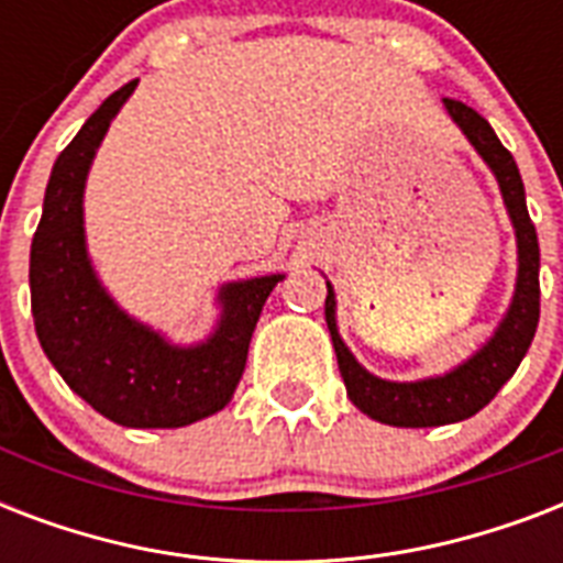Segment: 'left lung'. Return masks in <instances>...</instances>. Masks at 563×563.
Returning <instances> with one entry per match:
<instances>
[{"label":"left lung","mask_w":563,"mask_h":563,"mask_svg":"<svg viewBox=\"0 0 563 563\" xmlns=\"http://www.w3.org/2000/svg\"><path fill=\"white\" fill-rule=\"evenodd\" d=\"M446 117L453 119L459 131L467 136L473 152L479 154L482 163L488 166L490 175L497 178L499 195L506 203L508 221L515 228V245H517V280L508 309L494 327V333L476 347L464 362L444 374L423 376V379H409V383H397V379H383V376L371 374L351 347L344 344L339 333V321H335V291L333 283L327 280V300L324 316L327 330L333 339L335 360L342 371L344 388L347 397L362 415L371 420L388 423V427L402 429H423V427H444V423H459V420L473 418L476 411L485 409L503 385L515 376L520 368L526 351L534 339L538 330V318H541V247H538V233L526 210V189L520 169H517L515 157L506 145L499 143L488 119L462 101L444 99Z\"/></svg>","instance_id":"obj_1"}]
</instances>
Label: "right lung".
<instances>
[{
  "mask_svg": "<svg viewBox=\"0 0 563 563\" xmlns=\"http://www.w3.org/2000/svg\"><path fill=\"white\" fill-rule=\"evenodd\" d=\"M136 84L101 101L52 166L31 242V312L48 362L99 415L131 429H178L228 406L265 298L286 274L221 283L216 324L192 344L172 342L119 307L87 251L84 189L101 140Z\"/></svg>",
  "mask_w": 563,
  "mask_h": 563,
  "instance_id": "right-lung-1",
  "label": "right lung"
}]
</instances>
